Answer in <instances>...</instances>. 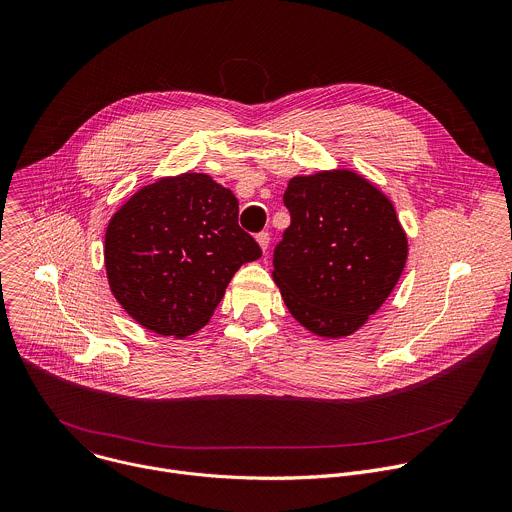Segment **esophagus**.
I'll list each match as a JSON object with an SVG mask.
<instances>
[{
	"label": "esophagus",
	"mask_w": 512,
	"mask_h": 512,
	"mask_svg": "<svg viewBox=\"0 0 512 512\" xmlns=\"http://www.w3.org/2000/svg\"><path fill=\"white\" fill-rule=\"evenodd\" d=\"M269 241H271L269 233H259V235H257V243H259V247L263 249V253H267V249H269Z\"/></svg>",
	"instance_id": "esophagus-1"
}]
</instances>
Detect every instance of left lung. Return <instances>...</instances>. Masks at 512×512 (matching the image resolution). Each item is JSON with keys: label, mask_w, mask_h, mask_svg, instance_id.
Returning a JSON list of instances; mask_svg holds the SVG:
<instances>
[{"label": "left lung", "mask_w": 512, "mask_h": 512, "mask_svg": "<svg viewBox=\"0 0 512 512\" xmlns=\"http://www.w3.org/2000/svg\"><path fill=\"white\" fill-rule=\"evenodd\" d=\"M291 225L273 253V279L291 315L321 337L360 329L396 287L408 239L392 201L354 170L293 177Z\"/></svg>", "instance_id": "1"}]
</instances>
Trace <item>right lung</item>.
I'll list each match as a JSON object with an SVG mask.
<instances>
[{"label": "right lung", "instance_id": "add662e5", "mask_svg": "<svg viewBox=\"0 0 512 512\" xmlns=\"http://www.w3.org/2000/svg\"><path fill=\"white\" fill-rule=\"evenodd\" d=\"M239 201L203 173L158 179L110 219V291L142 327L185 337L209 323L231 277L261 257L239 223Z\"/></svg>", "mask_w": 512, "mask_h": 512}]
</instances>
